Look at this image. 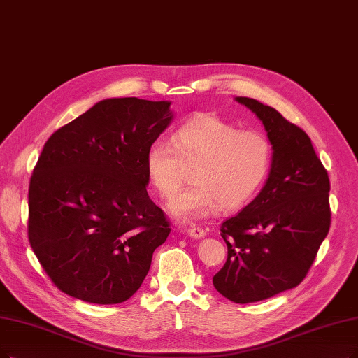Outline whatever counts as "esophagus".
I'll list each match as a JSON object with an SVG mask.
<instances>
[{"instance_id": "obj_1", "label": "esophagus", "mask_w": 358, "mask_h": 358, "mask_svg": "<svg viewBox=\"0 0 358 358\" xmlns=\"http://www.w3.org/2000/svg\"><path fill=\"white\" fill-rule=\"evenodd\" d=\"M188 235L192 236V238L199 239V238H204L206 236V231H204L203 227H199V226H191L188 229Z\"/></svg>"}]
</instances>
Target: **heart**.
<instances>
[{"label":"heart","mask_w":358,"mask_h":358,"mask_svg":"<svg viewBox=\"0 0 358 358\" xmlns=\"http://www.w3.org/2000/svg\"><path fill=\"white\" fill-rule=\"evenodd\" d=\"M273 164V145L257 131H241L216 114L183 122L170 144L154 142L145 154V173L162 198L175 194L192 167V185L179 191L169 211L179 220L238 210L260 192Z\"/></svg>","instance_id":"1"}]
</instances>
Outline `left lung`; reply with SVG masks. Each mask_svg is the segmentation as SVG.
Listing matches in <instances>:
<instances>
[{
    "label": "left lung",
    "mask_w": 358,
    "mask_h": 358,
    "mask_svg": "<svg viewBox=\"0 0 358 358\" xmlns=\"http://www.w3.org/2000/svg\"><path fill=\"white\" fill-rule=\"evenodd\" d=\"M235 99L255 113L273 145L263 189L220 227L227 259L213 285L231 301L247 304L304 280L331 227V182L301 127L257 99Z\"/></svg>",
    "instance_id": "8db88e82"
}]
</instances>
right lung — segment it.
I'll list each match as a JSON object with an SVG mask.
<instances>
[{"label":"right lung","mask_w":358,"mask_h":358,"mask_svg":"<svg viewBox=\"0 0 358 358\" xmlns=\"http://www.w3.org/2000/svg\"><path fill=\"white\" fill-rule=\"evenodd\" d=\"M171 119L169 101L110 98L45 142L29 183L27 236L64 294L119 304L144 282L170 234L147 192L145 154Z\"/></svg>","instance_id":"add662e5"}]
</instances>
